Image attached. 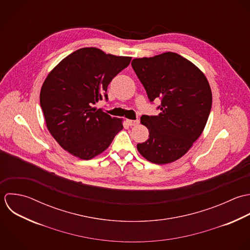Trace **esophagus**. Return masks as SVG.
Returning a JSON list of instances; mask_svg holds the SVG:
<instances>
[{
    "label": "esophagus",
    "instance_id": "obj_1",
    "mask_svg": "<svg viewBox=\"0 0 250 250\" xmlns=\"http://www.w3.org/2000/svg\"><path fill=\"white\" fill-rule=\"evenodd\" d=\"M126 121H127V123H128V125H129V126H136V125H138V124L140 123V121H139V120H132V119H127Z\"/></svg>",
    "mask_w": 250,
    "mask_h": 250
}]
</instances>
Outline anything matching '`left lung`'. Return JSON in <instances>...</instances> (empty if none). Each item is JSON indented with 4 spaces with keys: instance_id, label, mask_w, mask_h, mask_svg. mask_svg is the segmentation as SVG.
Listing matches in <instances>:
<instances>
[{
    "instance_id": "8db88e82",
    "label": "left lung",
    "mask_w": 250,
    "mask_h": 250,
    "mask_svg": "<svg viewBox=\"0 0 250 250\" xmlns=\"http://www.w3.org/2000/svg\"><path fill=\"white\" fill-rule=\"evenodd\" d=\"M132 67L151 102L161 99L160 113L143 115L149 138L137 148L147 161L163 165L181 158L203 133L212 103L205 74L174 52L136 58Z\"/></svg>"
}]
</instances>
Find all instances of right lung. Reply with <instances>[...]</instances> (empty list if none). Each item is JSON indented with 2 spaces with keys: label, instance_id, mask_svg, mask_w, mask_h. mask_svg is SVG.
Returning a JSON list of instances; mask_svg holds the SVG:
<instances>
[{
  "label": "right lung",
  "instance_id": "obj_1",
  "mask_svg": "<svg viewBox=\"0 0 250 250\" xmlns=\"http://www.w3.org/2000/svg\"><path fill=\"white\" fill-rule=\"evenodd\" d=\"M132 57L106 54L97 47L76 50L47 75L40 102L46 128L72 155L90 160L103 153L123 129V119L111 117L94 104L111 80Z\"/></svg>",
  "mask_w": 250,
  "mask_h": 250
}]
</instances>
